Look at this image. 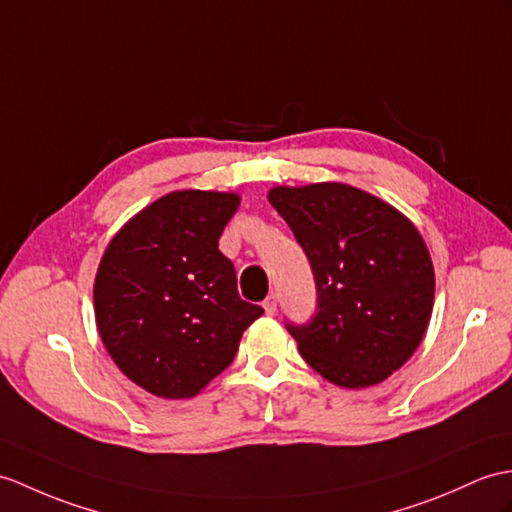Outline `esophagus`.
<instances>
[{"label": "esophagus", "instance_id": "1", "mask_svg": "<svg viewBox=\"0 0 512 512\" xmlns=\"http://www.w3.org/2000/svg\"><path fill=\"white\" fill-rule=\"evenodd\" d=\"M264 310H266L268 316H272V314L277 312V296H275V294H270L268 299L264 301Z\"/></svg>", "mask_w": 512, "mask_h": 512}]
</instances>
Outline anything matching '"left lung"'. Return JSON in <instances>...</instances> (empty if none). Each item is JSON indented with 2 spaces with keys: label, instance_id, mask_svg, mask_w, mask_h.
<instances>
[{
  "label": "left lung",
  "instance_id": "1",
  "mask_svg": "<svg viewBox=\"0 0 512 512\" xmlns=\"http://www.w3.org/2000/svg\"><path fill=\"white\" fill-rule=\"evenodd\" d=\"M316 281L310 323H288L303 360L342 388L384 382L421 344L434 266L417 227L388 202L344 183L275 187Z\"/></svg>",
  "mask_w": 512,
  "mask_h": 512
}]
</instances>
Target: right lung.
I'll return each instance as SVG.
<instances>
[{"label":"right lung","instance_id":"1","mask_svg":"<svg viewBox=\"0 0 512 512\" xmlns=\"http://www.w3.org/2000/svg\"><path fill=\"white\" fill-rule=\"evenodd\" d=\"M237 207V194L172 192L106 246L93 285L95 323L120 371L152 395H198L264 314L240 299L235 268L218 248Z\"/></svg>","mask_w":512,"mask_h":512}]
</instances>
